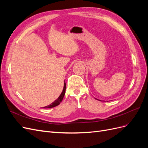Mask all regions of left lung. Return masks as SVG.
Instances as JSON below:
<instances>
[{"label": "left lung", "instance_id": "left-lung-1", "mask_svg": "<svg viewBox=\"0 0 148 148\" xmlns=\"http://www.w3.org/2000/svg\"><path fill=\"white\" fill-rule=\"evenodd\" d=\"M99 101H100V100H99Z\"/></svg>", "mask_w": 148, "mask_h": 148}]
</instances>
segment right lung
Instances as JSON below:
<instances>
[{"label":"right lung","instance_id":"1","mask_svg":"<svg viewBox=\"0 0 148 148\" xmlns=\"http://www.w3.org/2000/svg\"><path fill=\"white\" fill-rule=\"evenodd\" d=\"M64 86L63 90H62V92L60 94V95L59 96V97H58L56 100H55L54 101H53L52 103H51L50 105L47 106L46 107H44L43 108H52V107H54L57 106L58 105L60 104V103L62 101V100H63V98H64V95H65V89H66L65 82L64 83Z\"/></svg>","mask_w":148,"mask_h":148}]
</instances>
